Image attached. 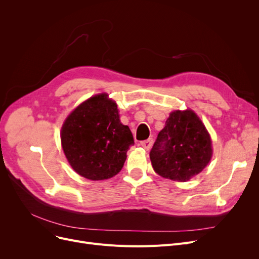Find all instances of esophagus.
Segmentation results:
<instances>
[{
	"instance_id": "obj_1",
	"label": "esophagus",
	"mask_w": 259,
	"mask_h": 259,
	"mask_svg": "<svg viewBox=\"0 0 259 259\" xmlns=\"http://www.w3.org/2000/svg\"><path fill=\"white\" fill-rule=\"evenodd\" d=\"M152 144H153V140H152V139H148V140H146V141L141 142V146H142L143 148H145L146 150H149V149H150V148L152 147Z\"/></svg>"
}]
</instances>
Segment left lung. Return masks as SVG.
Masks as SVG:
<instances>
[{"mask_svg":"<svg viewBox=\"0 0 259 259\" xmlns=\"http://www.w3.org/2000/svg\"><path fill=\"white\" fill-rule=\"evenodd\" d=\"M210 134L190 109L170 113L150 151L154 171L161 178L187 182L200 173L212 157Z\"/></svg>","mask_w":259,"mask_h":259,"instance_id":"left-lung-1","label":"left lung"}]
</instances>
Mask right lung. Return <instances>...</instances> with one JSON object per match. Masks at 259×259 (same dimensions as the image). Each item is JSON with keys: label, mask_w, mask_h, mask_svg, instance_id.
Returning a JSON list of instances; mask_svg holds the SVG:
<instances>
[{"label": "right lung", "mask_w": 259, "mask_h": 259, "mask_svg": "<svg viewBox=\"0 0 259 259\" xmlns=\"http://www.w3.org/2000/svg\"><path fill=\"white\" fill-rule=\"evenodd\" d=\"M61 142L72 169L91 181L116 175L134 145L129 127L119 120L116 103L106 93L88 99L67 116Z\"/></svg>", "instance_id": "right-lung-1"}]
</instances>
